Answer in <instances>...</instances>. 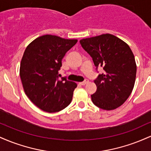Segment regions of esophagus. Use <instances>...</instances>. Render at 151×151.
Instances as JSON below:
<instances>
[{
    "mask_svg": "<svg viewBox=\"0 0 151 151\" xmlns=\"http://www.w3.org/2000/svg\"><path fill=\"white\" fill-rule=\"evenodd\" d=\"M88 82H89V81H88V80H85V81H82V82H80V83H79V84H81V85L84 86V85H85L86 84H87Z\"/></svg>",
    "mask_w": 151,
    "mask_h": 151,
    "instance_id": "esophagus-1",
    "label": "esophagus"
}]
</instances>
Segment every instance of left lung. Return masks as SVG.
<instances>
[{
	"mask_svg": "<svg viewBox=\"0 0 151 151\" xmlns=\"http://www.w3.org/2000/svg\"><path fill=\"white\" fill-rule=\"evenodd\" d=\"M81 47L92 58L94 65L104 73L94 80L96 92L91 95L93 104L104 110H114L131 95L136 76L134 55L128 44L111 34L81 40Z\"/></svg>",
	"mask_w": 151,
	"mask_h": 151,
	"instance_id": "left-lung-1",
	"label": "left lung"
}]
</instances>
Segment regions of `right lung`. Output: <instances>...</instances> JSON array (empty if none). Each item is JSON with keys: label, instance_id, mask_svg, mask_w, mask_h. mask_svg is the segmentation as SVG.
<instances>
[{"label": "right lung", "instance_id": "obj_1", "mask_svg": "<svg viewBox=\"0 0 151 151\" xmlns=\"http://www.w3.org/2000/svg\"><path fill=\"white\" fill-rule=\"evenodd\" d=\"M77 40L45 35L36 38L24 52L20 76L25 94L36 106L55 113L71 103L77 84L65 77L58 79L62 60Z\"/></svg>", "mask_w": 151, "mask_h": 151}]
</instances>
